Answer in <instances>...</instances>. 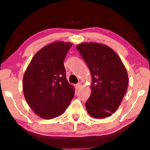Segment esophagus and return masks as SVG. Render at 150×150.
Instances as JSON below:
<instances>
[{
  "mask_svg": "<svg viewBox=\"0 0 150 150\" xmlns=\"http://www.w3.org/2000/svg\"><path fill=\"white\" fill-rule=\"evenodd\" d=\"M81 87H82V84L81 83H79L76 85V87L77 89H80V88H81Z\"/></svg>",
  "mask_w": 150,
  "mask_h": 150,
  "instance_id": "obj_1",
  "label": "esophagus"
}]
</instances>
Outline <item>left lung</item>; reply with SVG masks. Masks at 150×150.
I'll return each instance as SVG.
<instances>
[{"instance_id": "1", "label": "left lung", "mask_w": 150, "mask_h": 150, "mask_svg": "<svg viewBox=\"0 0 150 150\" xmlns=\"http://www.w3.org/2000/svg\"><path fill=\"white\" fill-rule=\"evenodd\" d=\"M76 48L91 75V93L85 103L91 117L112 115L120 106L128 85L126 69L118 54L106 45L85 42Z\"/></svg>"}]
</instances>
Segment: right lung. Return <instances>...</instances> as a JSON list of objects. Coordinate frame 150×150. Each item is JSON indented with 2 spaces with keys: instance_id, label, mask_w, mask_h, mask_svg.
Segmentation results:
<instances>
[{
  "instance_id": "1",
  "label": "right lung",
  "mask_w": 150,
  "mask_h": 150,
  "mask_svg": "<svg viewBox=\"0 0 150 150\" xmlns=\"http://www.w3.org/2000/svg\"><path fill=\"white\" fill-rule=\"evenodd\" d=\"M71 46L60 41L46 45L34 55L24 72V97L35 113L43 119L63 114L74 96L63 65Z\"/></svg>"
}]
</instances>
